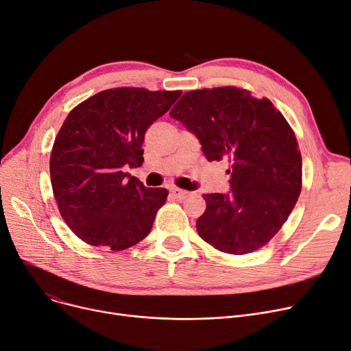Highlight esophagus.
Segmentation results:
<instances>
[{
    "label": "esophagus",
    "instance_id": "esophagus-1",
    "mask_svg": "<svg viewBox=\"0 0 351 351\" xmlns=\"http://www.w3.org/2000/svg\"><path fill=\"white\" fill-rule=\"evenodd\" d=\"M171 193H172V196L175 197V199H178V200H183V199H186L191 193L189 192H186V191H183V189H179V188H171Z\"/></svg>",
    "mask_w": 351,
    "mask_h": 351
}]
</instances>
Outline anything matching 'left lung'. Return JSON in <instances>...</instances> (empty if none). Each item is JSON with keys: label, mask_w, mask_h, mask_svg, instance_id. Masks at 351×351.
<instances>
[{"label": "left lung", "mask_w": 351, "mask_h": 351, "mask_svg": "<svg viewBox=\"0 0 351 351\" xmlns=\"http://www.w3.org/2000/svg\"><path fill=\"white\" fill-rule=\"evenodd\" d=\"M169 115L197 136L209 162L230 165V193L204 195L199 236L230 254L265 246L302 191V154L280 110L250 90L220 86L186 92Z\"/></svg>", "instance_id": "1"}]
</instances>
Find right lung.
Segmentation results:
<instances>
[{"label":"right lung","instance_id":"1","mask_svg":"<svg viewBox=\"0 0 351 351\" xmlns=\"http://www.w3.org/2000/svg\"><path fill=\"white\" fill-rule=\"evenodd\" d=\"M182 90L112 88L73 108L55 138L49 173L60 213L90 246L118 252L149 234L168 191L125 172L143 162L145 132Z\"/></svg>","mask_w":351,"mask_h":351}]
</instances>
